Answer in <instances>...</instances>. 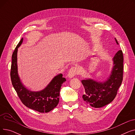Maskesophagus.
I'll list each match as a JSON object with an SVG mask.
<instances>
[{
	"label": "esophagus",
	"instance_id": "esophagus-1",
	"mask_svg": "<svg viewBox=\"0 0 135 135\" xmlns=\"http://www.w3.org/2000/svg\"><path fill=\"white\" fill-rule=\"evenodd\" d=\"M77 74H78V70L77 68L76 67H72L69 70L68 76L69 78H73Z\"/></svg>",
	"mask_w": 135,
	"mask_h": 135
}]
</instances>
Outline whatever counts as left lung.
<instances>
[{"mask_svg":"<svg viewBox=\"0 0 135 135\" xmlns=\"http://www.w3.org/2000/svg\"><path fill=\"white\" fill-rule=\"evenodd\" d=\"M115 41L119 44L116 39ZM113 61L114 66L107 81L104 83L97 82L91 79L81 81L85 89L83 98L92 107H102L112 102L117 96L123 79L124 57L122 50L116 53Z\"/></svg>","mask_w":135,"mask_h":135,"instance_id":"left-lung-1","label":"left lung"}]
</instances>
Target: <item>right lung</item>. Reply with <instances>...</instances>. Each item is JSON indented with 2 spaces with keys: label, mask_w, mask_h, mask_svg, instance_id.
<instances>
[{
  "label": "right lung",
  "mask_w": 135,
  "mask_h": 135,
  "mask_svg": "<svg viewBox=\"0 0 135 135\" xmlns=\"http://www.w3.org/2000/svg\"><path fill=\"white\" fill-rule=\"evenodd\" d=\"M23 38L18 42L12 55L10 76L12 85L22 103L28 108L40 113H47L52 110L59 102L60 89L66 81L60 74L56 76L47 86L39 92L27 90L21 83L17 73V49L21 45Z\"/></svg>",
  "instance_id": "add662e5"
}]
</instances>
